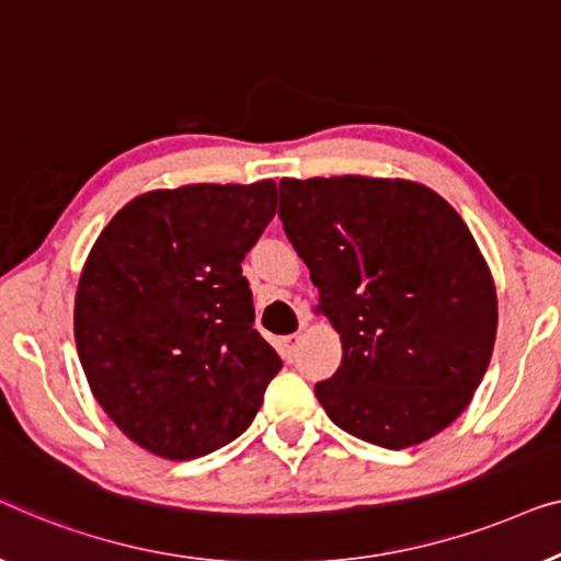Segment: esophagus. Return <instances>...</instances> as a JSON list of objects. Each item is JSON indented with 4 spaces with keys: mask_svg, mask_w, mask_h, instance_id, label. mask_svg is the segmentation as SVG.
I'll return each mask as SVG.
<instances>
[{
    "mask_svg": "<svg viewBox=\"0 0 561 561\" xmlns=\"http://www.w3.org/2000/svg\"><path fill=\"white\" fill-rule=\"evenodd\" d=\"M299 343H302V333L284 335L282 341H279V351H282V356L287 358V360L295 358V353H297V348H299Z\"/></svg>",
    "mask_w": 561,
    "mask_h": 561,
    "instance_id": "obj_1",
    "label": "esophagus"
}]
</instances>
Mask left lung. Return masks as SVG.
<instances>
[{"label": "left lung", "instance_id": "1", "mask_svg": "<svg viewBox=\"0 0 561 561\" xmlns=\"http://www.w3.org/2000/svg\"><path fill=\"white\" fill-rule=\"evenodd\" d=\"M284 233L341 333V368L314 383L330 420L386 449L435 437L470 404L493 356L495 284L470 228L412 180L279 183Z\"/></svg>", "mask_w": 561, "mask_h": 561}]
</instances>
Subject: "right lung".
I'll use <instances>...</instances> for the list:
<instances>
[{
  "label": "right lung",
  "mask_w": 561,
  "mask_h": 561,
  "mask_svg": "<svg viewBox=\"0 0 561 561\" xmlns=\"http://www.w3.org/2000/svg\"><path fill=\"white\" fill-rule=\"evenodd\" d=\"M274 213V180L183 185L126 203L93 243L78 358L104 412L152 455L193 460L233 442L279 374L241 274Z\"/></svg>",
  "instance_id": "right-lung-1"
}]
</instances>
